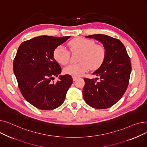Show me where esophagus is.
I'll use <instances>...</instances> for the list:
<instances>
[{
  "instance_id": "1",
  "label": "esophagus",
  "mask_w": 147,
  "mask_h": 147,
  "mask_svg": "<svg viewBox=\"0 0 147 147\" xmlns=\"http://www.w3.org/2000/svg\"><path fill=\"white\" fill-rule=\"evenodd\" d=\"M78 79V77H75V76H73V81H76Z\"/></svg>"
}]
</instances>
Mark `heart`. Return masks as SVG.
I'll list each match as a JSON object with an SVG mask.
<instances>
[{
	"instance_id": "obj_1",
	"label": "heart",
	"mask_w": 147,
	"mask_h": 147,
	"mask_svg": "<svg viewBox=\"0 0 147 147\" xmlns=\"http://www.w3.org/2000/svg\"><path fill=\"white\" fill-rule=\"evenodd\" d=\"M71 52H80L78 64H71L65 67L64 71L65 74L73 76H79L86 71L90 67L92 69L98 68L104 63L106 51L102 45L88 38L78 37L68 43ZM53 57L61 65H66L70 58V53L63 46H57L53 51Z\"/></svg>"
}]
</instances>
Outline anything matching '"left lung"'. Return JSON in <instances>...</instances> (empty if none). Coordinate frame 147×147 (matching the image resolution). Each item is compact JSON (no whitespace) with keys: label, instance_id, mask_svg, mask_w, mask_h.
I'll return each instance as SVG.
<instances>
[{"label":"left lung","instance_id":"obj_1","mask_svg":"<svg viewBox=\"0 0 147 147\" xmlns=\"http://www.w3.org/2000/svg\"><path fill=\"white\" fill-rule=\"evenodd\" d=\"M102 43L106 51L104 63L93 73L100 78H84L83 89L84 101L96 109H105L117 102L127 88L132 70L130 58L125 46L117 38L105 34L86 36Z\"/></svg>","mask_w":147,"mask_h":147}]
</instances>
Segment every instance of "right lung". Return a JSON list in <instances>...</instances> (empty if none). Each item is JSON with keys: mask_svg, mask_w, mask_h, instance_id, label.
Instances as JSON below:
<instances>
[{"mask_svg": "<svg viewBox=\"0 0 147 147\" xmlns=\"http://www.w3.org/2000/svg\"><path fill=\"white\" fill-rule=\"evenodd\" d=\"M69 37L40 36L22 42L18 49L13 67L19 89L27 101L38 109L51 110L59 107L73 83L69 74L53 81L61 73L53 51Z\"/></svg>", "mask_w": 147, "mask_h": 147, "instance_id": "obj_1", "label": "right lung"}]
</instances>
